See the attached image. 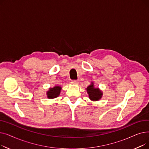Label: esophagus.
Here are the masks:
<instances>
[{"instance_id":"34e87169","label":"esophagus","mask_w":149,"mask_h":149,"mask_svg":"<svg viewBox=\"0 0 149 149\" xmlns=\"http://www.w3.org/2000/svg\"><path fill=\"white\" fill-rule=\"evenodd\" d=\"M71 83L72 84H79V81H78L77 80H72L71 81Z\"/></svg>"}]
</instances>
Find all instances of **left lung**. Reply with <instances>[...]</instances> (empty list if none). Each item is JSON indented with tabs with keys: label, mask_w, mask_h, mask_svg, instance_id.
Listing matches in <instances>:
<instances>
[{
	"label": "left lung",
	"mask_w": 149,
	"mask_h": 149,
	"mask_svg": "<svg viewBox=\"0 0 149 149\" xmlns=\"http://www.w3.org/2000/svg\"><path fill=\"white\" fill-rule=\"evenodd\" d=\"M88 93L89 98L91 101H97L101 99L103 97V92L98 88L94 86V83L91 82V84L86 89Z\"/></svg>",
	"instance_id": "1"
}]
</instances>
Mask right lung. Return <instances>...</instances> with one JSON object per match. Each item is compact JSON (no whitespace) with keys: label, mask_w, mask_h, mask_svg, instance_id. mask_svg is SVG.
<instances>
[{"label":"right lung","mask_w":149,"mask_h":149,"mask_svg":"<svg viewBox=\"0 0 149 149\" xmlns=\"http://www.w3.org/2000/svg\"><path fill=\"white\" fill-rule=\"evenodd\" d=\"M62 88L60 86H55L53 88H49V90L46 92L47 98L49 99H54L58 97L61 92Z\"/></svg>","instance_id":"obj_1"}]
</instances>
